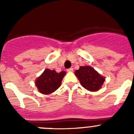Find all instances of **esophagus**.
<instances>
[{
  "instance_id": "34e87169",
  "label": "esophagus",
  "mask_w": 134,
  "mask_h": 134,
  "mask_svg": "<svg viewBox=\"0 0 134 134\" xmlns=\"http://www.w3.org/2000/svg\"><path fill=\"white\" fill-rule=\"evenodd\" d=\"M73 70H73L72 68H69V69H67V71H68V72H73Z\"/></svg>"
}]
</instances>
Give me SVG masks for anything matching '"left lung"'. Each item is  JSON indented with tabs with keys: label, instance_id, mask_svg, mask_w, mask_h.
Instances as JSON below:
<instances>
[{
	"label": "left lung",
	"instance_id": "1",
	"mask_svg": "<svg viewBox=\"0 0 134 134\" xmlns=\"http://www.w3.org/2000/svg\"><path fill=\"white\" fill-rule=\"evenodd\" d=\"M74 74L79 79L80 85L85 89L91 92L100 90L105 80L104 76L90 66H80V68L76 70Z\"/></svg>",
	"mask_w": 134,
	"mask_h": 134
}]
</instances>
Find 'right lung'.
<instances>
[{"mask_svg":"<svg viewBox=\"0 0 134 134\" xmlns=\"http://www.w3.org/2000/svg\"><path fill=\"white\" fill-rule=\"evenodd\" d=\"M66 74L65 71L56 72L54 70H52L47 68L36 79L35 81V86L40 93L49 94L60 87Z\"/></svg>","mask_w":134,"mask_h":134,"instance_id":"1","label":"right lung"}]
</instances>
